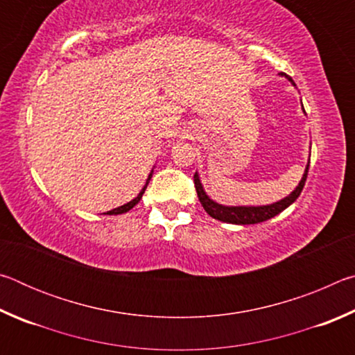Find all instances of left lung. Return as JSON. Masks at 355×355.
I'll list each match as a JSON object with an SVG mask.
<instances>
[{"label": "left lung", "instance_id": "1", "mask_svg": "<svg viewBox=\"0 0 355 355\" xmlns=\"http://www.w3.org/2000/svg\"><path fill=\"white\" fill-rule=\"evenodd\" d=\"M282 75H285V73H282ZM285 76L288 78V75H285ZM288 80L293 83L291 78H288ZM294 86H296V84H294ZM309 167H310V161H309L307 167H305L302 180H300L299 184L296 186V189H294L290 196L279 202L271 203V205H263V207H224V205H219V203H216L214 200L209 199V197L207 196V192L203 191L197 172L194 173V184H196V191H197V196H199L202 207L205 208V211L211 216V218L222 220V222H228V224L249 225V224H258V222L271 219V218H274V216H277L279 213L284 211L285 208L290 207L304 189L305 180H307V173H309Z\"/></svg>", "mask_w": 355, "mask_h": 355}]
</instances>
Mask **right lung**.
I'll return each mask as SVG.
<instances>
[{"label": "right lung", "mask_w": 355, "mask_h": 355, "mask_svg": "<svg viewBox=\"0 0 355 355\" xmlns=\"http://www.w3.org/2000/svg\"><path fill=\"white\" fill-rule=\"evenodd\" d=\"M152 173H153V171L150 172V175H148L147 182H146V186H144V188L141 189V192H139V194H137L136 199H133V200L128 202V203H125V205H122V207L111 209V211H107L106 214H122V213H127V211H130V209L133 208L135 205H137V203H139V200L142 199V194H144V192H146V188H147V184H148V182H150V178H152Z\"/></svg>", "instance_id": "1"}]
</instances>
